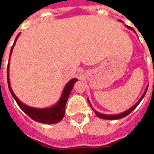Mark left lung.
I'll return each mask as SVG.
<instances>
[{"instance_id": "obj_1", "label": "left lung", "mask_w": 154, "mask_h": 154, "mask_svg": "<svg viewBox=\"0 0 154 154\" xmlns=\"http://www.w3.org/2000/svg\"><path fill=\"white\" fill-rule=\"evenodd\" d=\"M119 21L122 22L121 20H119ZM126 27L128 29H130L131 30H133V31L134 32V29L133 28H131V27H129V26H128V25H126ZM148 87H149V86L147 87V88L145 89V91H144V92H143V94L142 95V97H140V99H139L137 102H136L134 106H133L131 108H129V110H125V111H124V112H122V113L120 114H117V115H106V114H102V113H100V112H98V111H97V110H95L92 108V106H91V105L90 103V100H89V99H88V103L90 104L91 107V109L94 110V112H95V114L97 115L99 118H100V119H121V118H124V117H125V116H127L128 115H129V113H131L133 110L135 109L136 107L138 106V105H139V103H140V101L143 100V98L144 97V96H145L146 92H147V90H148Z\"/></svg>"}]
</instances>
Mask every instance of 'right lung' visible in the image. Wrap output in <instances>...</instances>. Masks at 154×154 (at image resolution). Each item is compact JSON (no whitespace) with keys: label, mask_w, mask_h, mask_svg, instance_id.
<instances>
[{"label":"right lung","mask_w":154,"mask_h":154,"mask_svg":"<svg viewBox=\"0 0 154 154\" xmlns=\"http://www.w3.org/2000/svg\"><path fill=\"white\" fill-rule=\"evenodd\" d=\"M20 34H19L16 36L15 42L13 44V46L11 47L10 57H9V63H10L11 55L12 54V51H13V48H14V46H15V42L17 40V38L20 36ZM9 65H10V63L8 64V67H7V82H8L9 90L11 91L12 97H14V99L16 101V103L18 104L20 108L27 116H29L32 119H34V120L37 121V122L42 123V124L52 125V124H56V123H58L59 121H61L62 119L63 118L64 115H65L66 103H67L68 97H69V95L71 93V91L72 90V88H73L74 84L77 81V78L72 79V80L69 81L66 84V86L64 87V89L63 91V93H62L60 99L54 106L51 107H48V108H35V107H30L29 106H26L25 104L22 103L21 101L16 97L15 93L13 92L11 87V84H10V78H9Z\"/></svg>","instance_id":"1"}]
</instances>
